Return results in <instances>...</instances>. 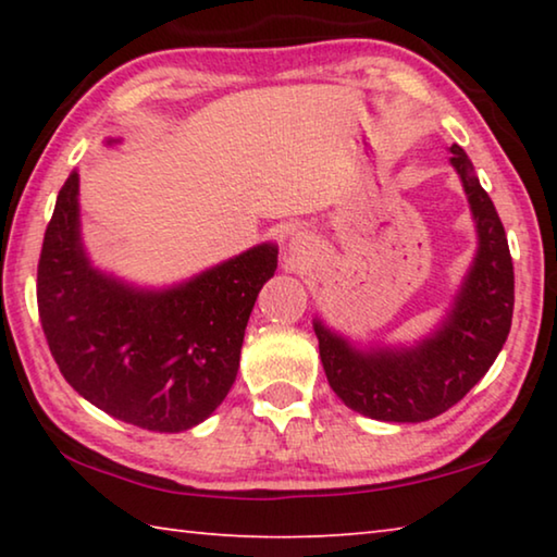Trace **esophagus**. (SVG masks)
I'll list each match as a JSON object with an SVG mask.
<instances>
[{"label": "esophagus", "mask_w": 557, "mask_h": 557, "mask_svg": "<svg viewBox=\"0 0 557 557\" xmlns=\"http://www.w3.org/2000/svg\"><path fill=\"white\" fill-rule=\"evenodd\" d=\"M292 248H295L297 252H305V248H307V240H292Z\"/></svg>", "instance_id": "34e87169"}]
</instances>
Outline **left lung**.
<instances>
[{"instance_id": "obj_1", "label": "left lung", "mask_w": 557, "mask_h": 557, "mask_svg": "<svg viewBox=\"0 0 557 557\" xmlns=\"http://www.w3.org/2000/svg\"><path fill=\"white\" fill-rule=\"evenodd\" d=\"M476 223V256L435 332L414 346L361 351L314 319L332 391L348 408L383 422H425L459 403L492 369L511 329L513 262L506 231L469 157L449 147Z\"/></svg>"}]
</instances>
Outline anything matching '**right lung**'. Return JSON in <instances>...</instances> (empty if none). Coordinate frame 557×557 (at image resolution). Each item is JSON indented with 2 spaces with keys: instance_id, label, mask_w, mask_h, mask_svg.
<instances>
[{
  "instance_id": "right-lung-1",
  "label": "right lung",
  "mask_w": 557,
  "mask_h": 557,
  "mask_svg": "<svg viewBox=\"0 0 557 557\" xmlns=\"http://www.w3.org/2000/svg\"><path fill=\"white\" fill-rule=\"evenodd\" d=\"M275 270L277 245L262 243L182 285H127L92 268L71 172L44 235L36 299L51 356L75 393L129 425L182 432L228 395L245 326Z\"/></svg>"
}]
</instances>
